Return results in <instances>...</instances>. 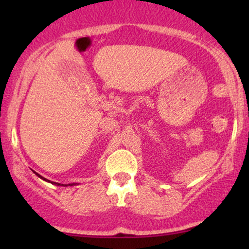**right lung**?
<instances>
[{
    "label": "right lung",
    "instance_id": "add662e5",
    "mask_svg": "<svg viewBox=\"0 0 249 249\" xmlns=\"http://www.w3.org/2000/svg\"><path fill=\"white\" fill-rule=\"evenodd\" d=\"M35 174H36V176H37V177H39V178H41V179H43V180H44V181L51 182V181H50V180H48V179L43 178V177H42V176H39V174H38V173H36V172H35ZM51 184H53V185H57V186H68V185H61V184H58V182H53H53H51ZM69 185H70V186H72V185H73V184H69Z\"/></svg>",
    "mask_w": 249,
    "mask_h": 249
}]
</instances>
